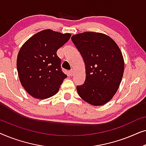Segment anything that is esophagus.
Returning <instances> with one entry per match:
<instances>
[{
	"label": "esophagus",
	"instance_id": "1",
	"mask_svg": "<svg viewBox=\"0 0 146 146\" xmlns=\"http://www.w3.org/2000/svg\"><path fill=\"white\" fill-rule=\"evenodd\" d=\"M74 71L73 70H72L69 71V75L70 76H72L74 75Z\"/></svg>",
	"mask_w": 146,
	"mask_h": 146
}]
</instances>
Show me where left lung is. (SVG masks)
<instances>
[{
  "label": "left lung",
  "instance_id": "1",
  "mask_svg": "<svg viewBox=\"0 0 146 146\" xmlns=\"http://www.w3.org/2000/svg\"><path fill=\"white\" fill-rule=\"evenodd\" d=\"M72 41L85 63L86 80L77 86L78 95L93 106L109 102L118 89L124 70L122 54L108 36L86 32L74 35Z\"/></svg>",
  "mask_w": 146,
  "mask_h": 146
}]
</instances>
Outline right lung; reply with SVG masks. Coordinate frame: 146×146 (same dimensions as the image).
I'll use <instances>...</instances> for the list:
<instances>
[{"label": "right lung", "mask_w": 146, "mask_h": 146, "mask_svg": "<svg viewBox=\"0 0 146 146\" xmlns=\"http://www.w3.org/2000/svg\"><path fill=\"white\" fill-rule=\"evenodd\" d=\"M70 37L69 33L44 30L21 48L17 61L18 74L22 86L33 97L45 99L58 92L67 75L62 70L56 52Z\"/></svg>", "instance_id": "right-lung-1"}]
</instances>
